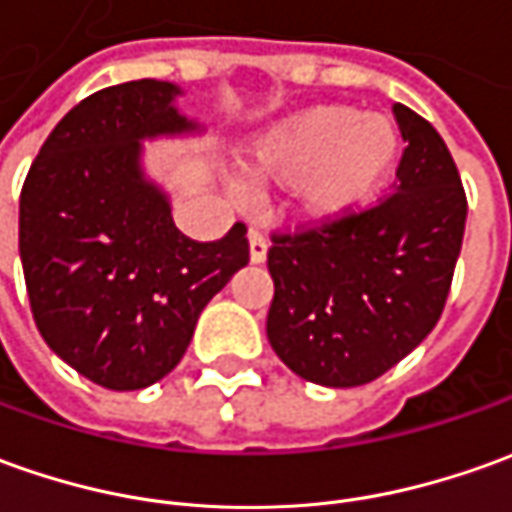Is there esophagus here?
<instances>
[{"mask_svg":"<svg viewBox=\"0 0 512 512\" xmlns=\"http://www.w3.org/2000/svg\"><path fill=\"white\" fill-rule=\"evenodd\" d=\"M266 252H269V243L263 238V232L260 229H249V260L252 263H263Z\"/></svg>","mask_w":512,"mask_h":512,"instance_id":"esophagus-1","label":"esophagus"}]
</instances>
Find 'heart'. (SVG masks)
I'll use <instances>...</instances> for the list:
<instances>
[{
    "label": "heart",
    "instance_id": "b5f03b06",
    "mask_svg": "<svg viewBox=\"0 0 512 512\" xmlns=\"http://www.w3.org/2000/svg\"><path fill=\"white\" fill-rule=\"evenodd\" d=\"M401 154L398 125L387 114L322 103L266 128L246 156L249 182L294 187L302 224L325 227L373 204Z\"/></svg>",
    "mask_w": 512,
    "mask_h": 512
}]
</instances>
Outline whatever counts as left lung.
<instances>
[{
  "instance_id": "1",
  "label": "left lung",
  "mask_w": 512,
  "mask_h": 512,
  "mask_svg": "<svg viewBox=\"0 0 512 512\" xmlns=\"http://www.w3.org/2000/svg\"><path fill=\"white\" fill-rule=\"evenodd\" d=\"M392 111L406 142L395 193L336 224L271 235L266 336L311 384H370L409 356L446 308L465 190L434 125L401 103Z\"/></svg>"
}]
</instances>
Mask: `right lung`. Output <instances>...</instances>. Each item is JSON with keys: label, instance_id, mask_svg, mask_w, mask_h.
Wrapping results in <instances>:
<instances>
[{"label": "right lung", "instance_id": "add662e5", "mask_svg": "<svg viewBox=\"0 0 512 512\" xmlns=\"http://www.w3.org/2000/svg\"><path fill=\"white\" fill-rule=\"evenodd\" d=\"M176 83L128 81L52 128L19 198V255L38 333L100 387L156 384L182 361L204 305L249 263L246 227L182 235L145 179L142 139L190 134Z\"/></svg>", "mask_w": 512, "mask_h": 512}]
</instances>
